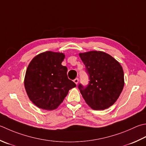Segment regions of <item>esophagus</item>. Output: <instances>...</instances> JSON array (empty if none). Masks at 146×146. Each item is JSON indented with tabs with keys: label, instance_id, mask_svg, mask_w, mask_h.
Masks as SVG:
<instances>
[{
	"label": "esophagus",
	"instance_id": "34e87169",
	"mask_svg": "<svg viewBox=\"0 0 146 146\" xmlns=\"http://www.w3.org/2000/svg\"><path fill=\"white\" fill-rule=\"evenodd\" d=\"M74 82H75L76 85L78 84V78H76L75 80H74Z\"/></svg>",
	"mask_w": 146,
	"mask_h": 146
}]
</instances>
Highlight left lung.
<instances>
[{
	"instance_id": "obj_1",
	"label": "left lung",
	"mask_w": 146,
	"mask_h": 146,
	"mask_svg": "<svg viewBox=\"0 0 146 146\" xmlns=\"http://www.w3.org/2000/svg\"><path fill=\"white\" fill-rule=\"evenodd\" d=\"M89 78L86 87L78 88L86 103L93 110H103L118 99L124 87V73L120 64L101 51L80 53Z\"/></svg>"
}]
</instances>
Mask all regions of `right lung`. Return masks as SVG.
<instances>
[{"label": "right lung", "mask_w": 146, "mask_h": 146, "mask_svg": "<svg viewBox=\"0 0 146 146\" xmlns=\"http://www.w3.org/2000/svg\"><path fill=\"white\" fill-rule=\"evenodd\" d=\"M64 54L51 51L36 56L27 68L25 87L30 101L45 110L56 109L68 91L76 84L67 76L68 68L61 64Z\"/></svg>", "instance_id": "right-lung-1"}]
</instances>
